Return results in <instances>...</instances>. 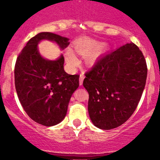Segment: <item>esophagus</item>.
<instances>
[{
	"instance_id": "esophagus-1",
	"label": "esophagus",
	"mask_w": 160,
	"mask_h": 160,
	"mask_svg": "<svg viewBox=\"0 0 160 160\" xmlns=\"http://www.w3.org/2000/svg\"><path fill=\"white\" fill-rule=\"evenodd\" d=\"M83 79H84V74H83V73H81V74H80V78H79V84H82Z\"/></svg>"
}]
</instances>
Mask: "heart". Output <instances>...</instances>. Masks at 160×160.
<instances>
[{
	"mask_svg": "<svg viewBox=\"0 0 160 160\" xmlns=\"http://www.w3.org/2000/svg\"><path fill=\"white\" fill-rule=\"evenodd\" d=\"M99 46L98 44L96 42H92V41L85 40L82 42H80L77 43L75 46V49L79 53H81L82 55H89L90 53H92L93 52L95 51L96 49H98ZM66 60L68 62V64L70 66L73 67V66H77L78 61L77 57L75 54L73 53L71 49H68L66 51ZM87 62L90 63L93 61V56L92 55H89L87 58Z\"/></svg>",
	"mask_w": 160,
	"mask_h": 160,
	"instance_id": "b5f03b06",
	"label": "heart"
}]
</instances>
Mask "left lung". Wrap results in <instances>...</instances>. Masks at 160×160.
Wrapping results in <instances>:
<instances>
[{
    "label": "left lung",
    "instance_id": "obj_1",
    "mask_svg": "<svg viewBox=\"0 0 160 160\" xmlns=\"http://www.w3.org/2000/svg\"><path fill=\"white\" fill-rule=\"evenodd\" d=\"M88 112L95 127L116 128L132 115L146 85L148 66L142 51L128 43L103 55L85 73Z\"/></svg>",
    "mask_w": 160,
    "mask_h": 160
}]
</instances>
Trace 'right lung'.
Masks as SVG:
<instances>
[{"mask_svg":"<svg viewBox=\"0 0 160 160\" xmlns=\"http://www.w3.org/2000/svg\"><path fill=\"white\" fill-rule=\"evenodd\" d=\"M55 42L62 49L69 46L67 38L40 32L27 42L19 53L14 68L15 87L19 101L31 119L46 127L63 120L71 95L79 87V75L64 70V57L46 60L40 55L38 42Z\"/></svg>","mask_w":160,"mask_h":160,"instance_id":"1","label":"right lung"}]
</instances>
